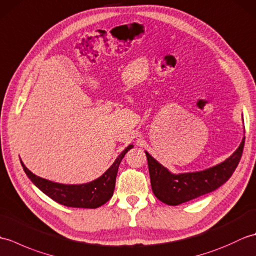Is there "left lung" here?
Here are the masks:
<instances>
[{
  "mask_svg": "<svg viewBox=\"0 0 256 256\" xmlns=\"http://www.w3.org/2000/svg\"><path fill=\"white\" fill-rule=\"evenodd\" d=\"M244 140L236 150L224 162L208 170L172 174L145 152L148 157L152 190L157 199L170 206H178L218 189L234 172L241 160Z\"/></svg>",
  "mask_w": 256,
  "mask_h": 256,
  "instance_id": "8db88e82",
  "label": "left lung"
}]
</instances>
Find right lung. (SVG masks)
Here are the masks:
<instances>
[{
    "instance_id": "right-lung-1",
    "label": "right lung",
    "mask_w": 256,
    "mask_h": 256,
    "mask_svg": "<svg viewBox=\"0 0 256 256\" xmlns=\"http://www.w3.org/2000/svg\"><path fill=\"white\" fill-rule=\"evenodd\" d=\"M132 148L133 145H128L102 176L96 180L81 184H64L47 180L32 174L22 160L20 164L32 182L56 202L72 208L96 209L104 204L113 196L118 165L124 155Z\"/></svg>"
}]
</instances>
